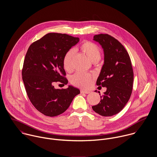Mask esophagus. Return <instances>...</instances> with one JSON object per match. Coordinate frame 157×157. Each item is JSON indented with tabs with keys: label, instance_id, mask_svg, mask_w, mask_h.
<instances>
[{
	"label": "esophagus",
	"instance_id": "1",
	"mask_svg": "<svg viewBox=\"0 0 157 157\" xmlns=\"http://www.w3.org/2000/svg\"><path fill=\"white\" fill-rule=\"evenodd\" d=\"M80 93H81V94H90V90H80Z\"/></svg>",
	"mask_w": 157,
	"mask_h": 157
}]
</instances>
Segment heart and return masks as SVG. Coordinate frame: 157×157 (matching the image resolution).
Masks as SVG:
<instances>
[{"label":"heart","instance_id":"b5f03b06","mask_svg":"<svg viewBox=\"0 0 157 157\" xmlns=\"http://www.w3.org/2000/svg\"><path fill=\"white\" fill-rule=\"evenodd\" d=\"M75 50L80 51L94 63L98 62L101 56V51L100 47L90 41L83 42ZM73 58L74 52L72 50L67 52L63 58V67L67 72H71L73 70ZM92 80V76L90 74L77 72L71 77V82L75 86L82 88H88L91 84Z\"/></svg>","mask_w":157,"mask_h":157}]
</instances>
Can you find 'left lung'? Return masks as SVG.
<instances>
[{
	"label": "left lung",
	"instance_id": "8db88e82",
	"mask_svg": "<svg viewBox=\"0 0 157 157\" xmlns=\"http://www.w3.org/2000/svg\"><path fill=\"white\" fill-rule=\"evenodd\" d=\"M104 50L105 63L97 80V85L106 87L100 103L92 109L104 117L120 112L132 94L134 72L126 49L118 40L107 34L94 36Z\"/></svg>",
	"mask_w": 157,
	"mask_h": 157
}]
</instances>
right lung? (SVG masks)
I'll use <instances>...</instances> for the list:
<instances>
[{
  "instance_id": "1",
  "label": "right lung",
  "mask_w": 157,
  "mask_h": 157,
  "mask_svg": "<svg viewBox=\"0 0 157 157\" xmlns=\"http://www.w3.org/2000/svg\"><path fill=\"white\" fill-rule=\"evenodd\" d=\"M79 38L66 34L48 33L29 46L22 75L27 95L35 108L44 115L55 117L65 112L80 90L69 86L55 89L53 85L68 82L63 58Z\"/></svg>"
}]
</instances>
